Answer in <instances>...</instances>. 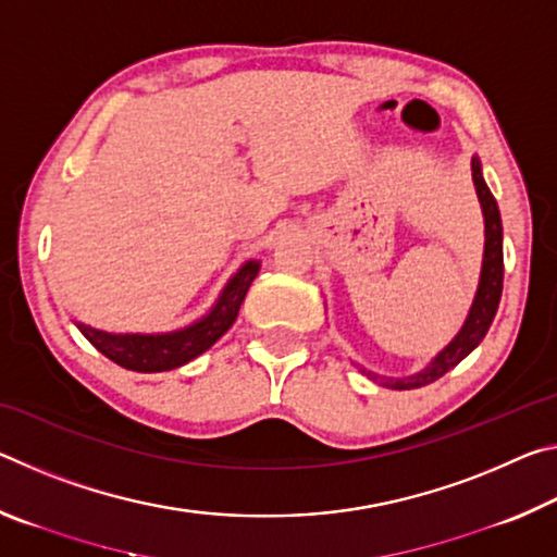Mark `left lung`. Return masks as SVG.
<instances>
[{
  "instance_id": "obj_1",
  "label": "left lung",
  "mask_w": 557,
  "mask_h": 557,
  "mask_svg": "<svg viewBox=\"0 0 557 557\" xmlns=\"http://www.w3.org/2000/svg\"><path fill=\"white\" fill-rule=\"evenodd\" d=\"M471 178H474L476 186V196L482 201V211H484V225H486V243H484V265H482V280H479V289L474 297V305H471V312L467 317L461 332L455 336L445 351H442L435 361H432L425 371L408 375V379L393 381V379H381V375L369 373L373 381H383V385L395 391H410V388H420V385H428L432 381H437L445 375L447 371L455 369V366L461 361V358L469 356L474 348L482 344V338L486 336L488 326H492L496 309H498V299H502V289H504V245H502V215H498V206L496 199L488 191V186L484 184L482 176V164L479 159H471ZM363 371V369H361ZM366 373V371H363Z\"/></svg>"
}]
</instances>
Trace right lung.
<instances>
[{
  "label": "right lung",
  "instance_id": "add662e5",
  "mask_svg": "<svg viewBox=\"0 0 557 557\" xmlns=\"http://www.w3.org/2000/svg\"><path fill=\"white\" fill-rule=\"evenodd\" d=\"M258 262H245L240 272H235V277L228 282V287L223 289L219 305L211 309V314L188 329H182V332L147 336L108 334L86 324H78V329L100 354H106L110 361H115L122 369L139 373L178 369V366L188 363L191 358L201 356L206 348H211L233 326L243 299L248 295V287L258 275Z\"/></svg>",
  "mask_w": 557,
  "mask_h": 557
}]
</instances>
